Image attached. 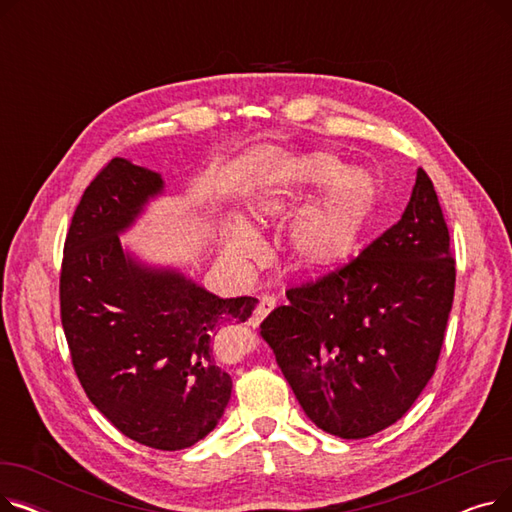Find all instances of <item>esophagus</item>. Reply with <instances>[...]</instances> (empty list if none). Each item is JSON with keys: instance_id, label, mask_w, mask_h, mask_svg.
Here are the masks:
<instances>
[{"instance_id": "esophagus-1", "label": "esophagus", "mask_w": 512, "mask_h": 512, "mask_svg": "<svg viewBox=\"0 0 512 512\" xmlns=\"http://www.w3.org/2000/svg\"><path fill=\"white\" fill-rule=\"evenodd\" d=\"M276 305H278V301L272 297V294H263V297L259 299L257 309H255L253 315H251V326L257 328V326L261 324V321L276 309Z\"/></svg>"}]
</instances>
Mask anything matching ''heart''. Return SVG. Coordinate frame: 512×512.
Listing matches in <instances>:
<instances>
[{"label": "heart", "mask_w": 512, "mask_h": 512, "mask_svg": "<svg viewBox=\"0 0 512 512\" xmlns=\"http://www.w3.org/2000/svg\"><path fill=\"white\" fill-rule=\"evenodd\" d=\"M319 190L288 232V267L305 278L332 274L357 255L380 209L378 176L361 166L344 168L330 151L294 153L276 159L261 174L251 197L253 218L278 224L292 218ZM224 236L234 257L251 259L261 253L259 236L242 218H230Z\"/></svg>", "instance_id": "1"}]
</instances>
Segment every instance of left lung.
Instances as JSON below:
<instances>
[{
	"instance_id": "8db88e82",
	"label": "left lung",
	"mask_w": 512,
	"mask_h": 512,
	"mask_svg": "<svg viewBox=\"0 0 512 512\" xmlns=\"http://www.w3.org/2000/svg\"><path fill=\"white\" fill-rule=\"evenodd\" d=\"M454 280L444 213L419 168L390 230L340 270L286 290L261 336L319 429L359 440L413 407L436 371Z\"/></svg>"
}]
</instances>
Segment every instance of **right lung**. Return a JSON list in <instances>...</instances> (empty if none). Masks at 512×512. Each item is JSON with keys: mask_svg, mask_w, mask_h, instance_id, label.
<instances>
[{"mask_svg": "<svg viewBox=\"0 0 512 512\" xmlns=\"http://www.w3.org/2000/svg\"><path fill=\"white\" fill-rule=\"evenodd\" d=\"M164 193L161 174L114 157L80 199L64 245L60 313L89 400L124 436L182 450L218 425L232 380L218 359L228 326L257 299H220L122 249L120 234Z\"/></svg>", "mask_w": 512, "mask_h": 512, "instance_id": "right-lung-1", "label": "right lung"}]
</instances>
